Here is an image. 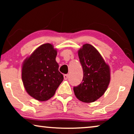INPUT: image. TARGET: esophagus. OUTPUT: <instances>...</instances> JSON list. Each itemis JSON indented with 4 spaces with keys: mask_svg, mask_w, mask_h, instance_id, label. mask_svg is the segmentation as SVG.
<instances>
[{
    "mask_svg": "<svg viewBox=\"0 0 134 134\" xmlns=\"http://www.w3.org/2000/svg\"><path fill=\"white\" fill-rule=\"evenodd\" d=\"M64 77V79L65 80H67L68 79V74H65L63 76Z\"/></svg>",
    "mask_w": 134,
    "mask_h": 134,
    "instance_id": "obj_1",
    "label": "esophagus"
}]
</instances>
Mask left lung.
Segmentation results:
<instances>
[{"label":"left lung","instance_id":"1","mask_svg":"<svg viewBox=\"0 0 134 134\" xmlns=\"http://www.w3.org/2000/svg\"><path fill=\"white\" fill-rule=\"evenodd\" d=\"M78 55L83 71L82 82L74 87L76 98L90 103L104 94L110 80V71L97 49L90 44L83 45Z\"/></svg>","mask_w":134,"mask_h":134}]
</instances>
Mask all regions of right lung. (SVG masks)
I'll return each mask as SVG.
<instances>
[{
    "label": "right lung",
    "instance_id": "obj_1",
    "mask_svg": "<svg viewBox=\"0 0 134 134\" xmlns=\"http://www.w3.org/2000/svg\"><path fill=\"white\" fill-rule=\"evenodd\" d=\"M57 51L49 43L38 47L24 62L22 80L27 93L40 101L49 99L63 80L55 58Z\"/></svg>",
    "mask_w": 134,
    "mask_h": 134
}]
</instances>
